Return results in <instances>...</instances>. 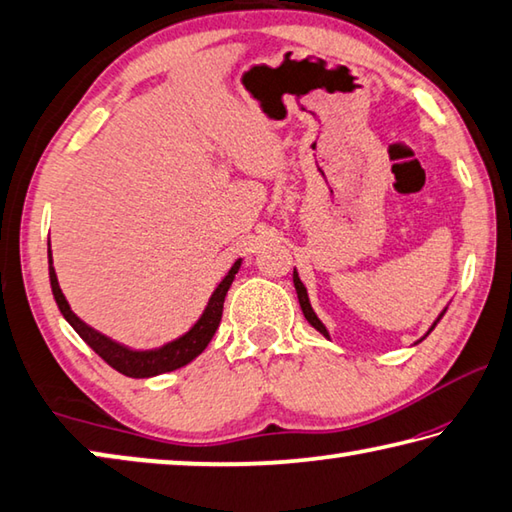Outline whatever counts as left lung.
<instances>
[{"instance_id": "left-lung-1", "label": "left lung", "mask_w": 512, "mask_h": 512, "mask_svg": "<svg viewBox=\"0 0 512 512\" xmlns=\"http://www.w3.org/2000/svg\"><path fill=\"white\" fill-rule=\"evenodd\" d=\"M293 287H296V293H298V302H300V309H302V314H305V318L309 320V325H311V327H316L320 334H323V336H327V339H329V332H327V329H325V325H323V323H320V318H318V316L314 314V309H311V305H309V296H307V289H305V284H302V282H300V277H298V271H293ZM445 311H447V309H443V314H440V316L436 318V323H433V325H431V329L438 325V320L445 316ZM431 329H429V332H431ZM429 332H427V334H429ZM427 334H424V336H427Z\"/></svg>"}]
</instances>
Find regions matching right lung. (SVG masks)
<instances>
[{"label":"right lung","instance_id":"add662e5","mask_svg":"<svg viewBox=\"0 0 512 512\" xmlns=\"http://www.w3.org/2000/svg\"><path fill=\"white\" fill-rule=\"evenodd\" d=\"M239 266H241V259H237V262L232 264L228 275H225L219 282V287L214 289L201 318L196 320L194 327L189 329V332L178 336L176 341L164 343L162 348L131 350V348H126V345L108 339L106 334L97 332V329H92L90 325H85L83 320L74 314L72 307H69V302L63 296V291H60L58 277L54 271V259H51V248H49V282H51V291H54V298H56L60 314L65 316L67 323L76 329V334H79L81 339L88 343L90 348L97 352L110 368H115L117 372H121V375L135 377V379L155 377V375H162V372L183 368L207 348V343L212 341L216 327H219V323H221L225 293H228L232 280H235Z\"/></svg>","mask_w":512,"mask_h":512}]
</instances>
